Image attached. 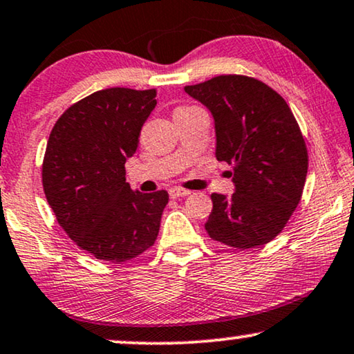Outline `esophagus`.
<instances>
[{"mask_svg": "<svg viewBox=\"0 0 354 354\" xmlns=\"http://www.w3.org/2000/svg\"><path fill=\"white\" fill-rule=\"evenodd\" d=\"M168 194L171 199H178V197H186L191 194V191H186V189H181V187H171V189L168 191Z\"/></svg>", "mask_w": 354, "mask_h": 354, "instance_id": "esophagus-1", "label": "esophagus"}]
</instances>
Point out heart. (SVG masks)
Here are the masks:
<instances>
[{
	"label": "heart",
	"instance_id": "heart-1",
	"mask_svg": "<svg viewBox=\"0 0 354 354\" xmlns=\"http://www.w3.org/2000/svg\"><path fill=\"white\" fill-rule=\"evenodd\" d=\"M183 108H189V106H183ZM178 110H181V108H178Z\"/></svg>",
	"mask_w": 354,
	"mask_h": 354
}]
</instances>
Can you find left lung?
Returning a JSON list of instances; mask_svg holds the SVG:
<instances>
[{
  "label": "left lung",
  "mask_w": 354,
  "mask_h": 354,
  "mask_svg": "<svg viewBox=\"0 0 354 354\" xmlns=\"http://www.w3.org/2000/svg\"><path fill=\"white\" fill-rule=\"evenodd\" d=\"M185 91L214 118L216 160L233 165L234 192L212 194L207 233L238 249L272 241L298 207L308 174V150L290 106L246 75H218Z\"/></svg>",
  "instance_id": "8db88e82"
}]
</instances>
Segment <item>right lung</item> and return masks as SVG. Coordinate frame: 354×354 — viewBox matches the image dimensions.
I'll return each mask as SVG.
<instances>
[{
  "instance_id": "1",
  "label": "right lung",
  "mask_w": 354,
  "mask_h": 354,
  "mask_svg": "<svg viewBox=\"0 0 354 354\" xmlns=\"http://www.w3.org/2000/svg\"><path fill=\"white\" fill-rule=\"evenodd\" d=\"M155 95L124 87L92 93L61 115L46 144V201L68 236L100 261H129L158 236L168 192L133 191L124 169Z\"/></svg>"
}]
</instances>
